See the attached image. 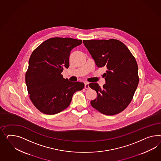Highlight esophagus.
Returning <instances> with one entry per match:
<instances>
[{"label":"esophagus","mask_w":161,"mask_h":161,"mask_svg":"<svg viewBox=\"0 0 161 161\" xmlns=\"http://www.w3.org/2000/svg\"><path fill=\"white\" fill-rule=\"evenodd\" d=\"M84 88L86 89H89L90 87H89V83H85L84 84Z\"/></svg>","instance_id":"esophagus-1"}]
</instances>
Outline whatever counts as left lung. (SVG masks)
Instances as JSON below:
<instances>
[{"label": "left lung", "mask_w": 161, "mask_h": 161, "mask_svg": "<svg viewBox=\"0 0 161 161\" xmlns=\"http://www.w3.org/2000/svg\"><path fill=\"white\" fill-rule=\"evenodd\" d=\"M98 67H107L105 84H89L97 97L90 102L93 108L105 115L119 113L130 103L138 87V65L134 57L121 42L115 39L83 40Z\"/></svg>", "instance_id": "8db88e82"}]
</instances>
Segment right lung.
<instances>
[{"mask_svg":"<svg viewBox=\"0 0 161 161\" xmlns=\"http://www.w3.org/2000/svg\"><path fill=\"white\" fill-rule=\"evenodd\" d=\"M82 43L81 40L50 38L31 54L26 73V84L30 98L42 113L56 114L67 108L74 92L84 84L63 78L61 72L69 67L71 50Z\"/></svg>","mask_w":161,"mask_h":161,"instance_id":"1","label":"right lung"}]
</instances>
